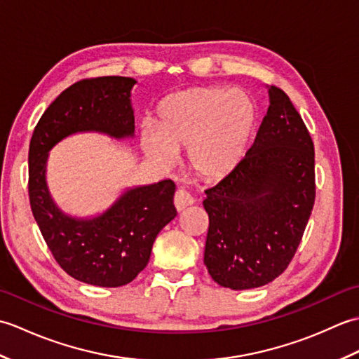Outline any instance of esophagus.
<instances>
[{
  "instance_id": "obj_1",
  "label": "esophagus",
  "mask_w": 359,
  "mask_h": 359,
  "mask_svg": "<svg viewBox=\"0 0 359 359\" xmlns=\"http://www.w3.org/2000/svg\"><path fill=\"white\" fill-rule=\"evenodd\" d=\"M193 203H194V199L187 191H184V189H177V191H175V194H174L175 210L182 211V210H185L187 207H189V205H193Z\"/></svg>"
}]
</instances>
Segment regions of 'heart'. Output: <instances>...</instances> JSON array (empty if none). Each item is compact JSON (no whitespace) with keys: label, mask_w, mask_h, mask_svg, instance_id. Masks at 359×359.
Masks as SVG:
<instances>
[{"label":"heart","mask_w":359,"mask_h":359,"mask_svg":"<svg viewBox=\"0 0 359 359\" xmlns=\"http://www.w3.org/2000/svg\"><path fill=\"white\" fill-rule=\"evenodd\" d=\"M256 128V106L241 90L191 86L166 95L154 126H144L140 144L152 162L171 166L179 151L203 180H220L245 157Z\"/></svg>","instance_id":"obj_1"}]
</instances>
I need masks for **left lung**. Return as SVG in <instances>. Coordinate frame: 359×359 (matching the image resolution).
I'll return each mask as SVG.
<instances>
[{"instance_id": "8db88e82", "label": "left lung", "mask_w": 359, "mask_h": 359, "mask_svg": "<svg viewBox=\"0 0 359 359\" xmlns=\"http://www.w3.org/2000/svg\"><path fill=\"white\" fill-rule=\"evenodd\" d=\"M269 94V111L241 165L205 189L203 262L231 290L261 287L284 273L315 205L313 140L284 90L271 85Z\"/></svg>"}]
</instances>
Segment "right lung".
Returning <instances> with one entry per match:
<instances>
[{
    "label": "right lung",
    "mask_w": 359,
    "mask_h": 359,
    "mask_svg": "<svg viewBox=\"0 0 359 359\" xmlns=\"http://www.w3.org/2000/svg\"><path fill=\"white\" fill-rule=\"evenodd\" d=\"M129 77L85 79L65 89L34 129L29 147V201L53 259L74 279L97 287L129 284L147 266L160 230L177 215L172 180L128 189L94 219L63 215L46 187V160L53 144L81 131L116 139L134 134Z\"/></svg>",
    "instance_id": "1"
}]
</instances>
